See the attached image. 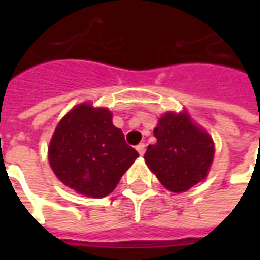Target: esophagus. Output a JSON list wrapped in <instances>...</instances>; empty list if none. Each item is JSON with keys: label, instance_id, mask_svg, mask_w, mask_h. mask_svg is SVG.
Returning <instances> with one entry per match:
<instances>
[{"label": "esophagus", "instance_id": "34e87169", "mask_svg": "<svg viewBox=\"0 0 260 260\" xmlns=\"http://www.w3.org/2000/svg\"><path fill=\"white\" fill-rule=\"evenodd\" d=\"M136 150H138V152L140 155H144V152H146V144H144V143H140V144H138V146H136Z\"/></svg>", "mask_w": 260, "mask_h": 260}]
</instances>
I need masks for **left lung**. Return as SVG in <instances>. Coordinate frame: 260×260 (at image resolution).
Masks as SVG:
<instances>
[{"instance_id": "8db88e82", "label": "left lung", "mask_w": 260, "mask_h": 260, "mask_svg": "<svg viewBox=\"0 0 260 260\" xmlns=\"http://www.w3.org/2000/svg\"><path fill=\"white\" fill-rule=\"evenodd\" d=\"M154 135L156 143L148 146L144 159L167 190L182 193L205 179L213 162L214 143L189 114H163Z\"/></svg>"}]
</instances>
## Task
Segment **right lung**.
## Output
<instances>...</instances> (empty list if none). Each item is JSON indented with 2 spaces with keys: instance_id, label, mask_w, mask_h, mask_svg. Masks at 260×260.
Returning <instances> with one entry per match:
<instances>
[{
  "instance_id": "add662e5",
  "label": "right lung",
  "mask_w": 260,
  "mask_h": 260,
  "mask_svg": "<svg viewBox=\"0 0 260 260\" xmlns=\"http://www.w3.org/2000/svg\"><path fill=\"white\" fill-rule=\"evenodd\" d=\"M138 156L122 131L113 125L109 110L86 102L60 120L48 147V160L58 179L91 198L112 193Z\"/></svg>"
}]
</instances>
